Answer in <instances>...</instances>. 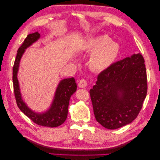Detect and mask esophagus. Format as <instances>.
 <instances>
[{
	"mask_svg": "<svg viewBox=\"0 0 160 160\" xmlns=\"http://www.w3.org/2000/svg\"><path fill=\"white\" fill-rule=\"evenodd\" d=\"M78 86L80 88H85L87 86V82L85 79H81L78 82Z\"/></svg>",
	"mask_w": 160,
	"mask_h": 160,
	"instance_id": "1",
	"label": "esophagus"
}]
</instances>
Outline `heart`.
<instances>
[{
    "mask_svg": "<svg viewBox=\"0 0 160 160\" xmlns=\"http://www.w3.org/2000/svg\"><path fill=\"white\" fill-rule=\"evenodd\" d=\"M86 49L92 53L89 67L95 72H103L111 66L119 54L118 44L111 41L106 35H99L90 39Z\"/></svg>",
    "mask_w": 160,
    "mask_h": 160,
    "instance_id": "heart-1",
    "label": "heart"
}]
</instances>
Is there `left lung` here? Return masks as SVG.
<instances>
[{
  "mask_svg": "<svg viewBox=\"0 0 160 160\" xmlns=\"http://www.w3.org/2000/svg\"><path fill=\"white\" fill-rule=\"evenodd\" d=\"M144 63L140 53L133 54L98 74L89 93L96 120L102 126L117 129L138 116L148 91Z\"/></svg>",
  "mask_w": 160,
  "mask_h": 160,
  "instance_id": "obj_1",
  "label": "left lung"
}]
</instances>
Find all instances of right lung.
<instances>
[{
  "label": "right lung",
  "mask_w": 160,
  "mask_h": 160,
  "mask_svg": "<svg viewBox=\"0 0 160 160\" xmlns=\"http://www.w3.org/2000/svg\"><path fill=\"white\" fill-rule=\"evenodd\" d=\"M40 34L38 33V32L30 34L25 39L22 45L18 49L16 58H15L13 67H12V82H13L14 93L18 108L26 116H28L32 121L39 125L54 128L59 126L66 120L69 99L71 96L77 91V86L74 78L73 77L62 80L57 86L51 107L46 112L38 113V112H34L27 106L21 96L17 74L18 69H19L20 59L25 52V50L32 43L35 42L40 38Z\"/></svg>",
  "instance_id": "obj_1"
}]
</instances>
